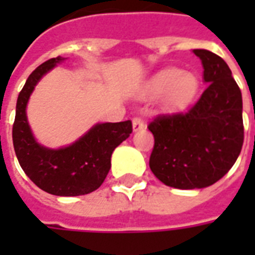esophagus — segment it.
Returning <instances> with one entry per match:
<instances>
[{"instance_id": "obj_1", "label": "esophagus", "mask_w": 255, "mask_h": 255, "mask_svg": "<svg viewBox=\"0 0 255 255\" xmlns=\"http://www.w3.org/2000/svg\"><path fill=\"white\" fill-rule=\"evenodd\" d=\"M144 127V122H143V119L142 117H133V120H132V128H133V131H139V129H142V128Z\"/></svg>"}]
</instances>
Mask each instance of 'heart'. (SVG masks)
I'll use <instances>...</instances> for the list:
<instances>
[{"label":"heart","instance_id":"b5f03b06","mask_svg":"<svg viewBox=\"0 0 255 255\" xmlns=\"http://www.w3.org/2000/svg\"><path fill=\"white\" fill-rule=\"evenodd\" d=\"M149 91L151 94H164L165 104L172 109L187 106L198 91V79L190 72H183L177 68L162 69L150 80Z\"/></svg>","mask_w":255,"mask_h":255}]
</instances>
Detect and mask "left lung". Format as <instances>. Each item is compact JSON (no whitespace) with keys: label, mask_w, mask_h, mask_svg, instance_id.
Masks as SVG:
<instances>
[{"label":"left lung","mask_w":255,"mask_h":255,"mask_svg":"<svg viewBox=\"0 0 255 255\" xmlns=\"http://www.w3.org/2000/svg\"><path fill=\"white\" fill-rule=\"evenodd\" d=\"M203 80L208 87L187 112L158 115L149 123L154 147L149 165L169 187L192 190L219 182L241 154L245 129L242 93L223 58L203 49Z\"/></svg>","instance_id":"left-lung-1"}]
</instances>
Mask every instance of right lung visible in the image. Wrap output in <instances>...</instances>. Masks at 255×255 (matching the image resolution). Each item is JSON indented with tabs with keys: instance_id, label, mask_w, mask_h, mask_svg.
I'll return each instance as SVG.
<instances>
[{
	"instance_id": "right-lung-1",
	"label": "right lung",
	"mask_w": 255,
	"mask_h": 255,
	"mask_svg": "<svg viewBox=\"0 0 255 255\" xmlns=\"http://www.w3.org/2000/svg\"><path fill=\"white\" fill-rule=\"evenodd\" d=\"M63 60L60 56L50 58L28 76L16 104L12 138L20 166L38 187L53 195L76 197L95 191L104 183L112 153L132 132V123L95 124L75 143L58 150L38 143L27 122L25 106L39 79Z\"/></svg>"
}]
</instances>
